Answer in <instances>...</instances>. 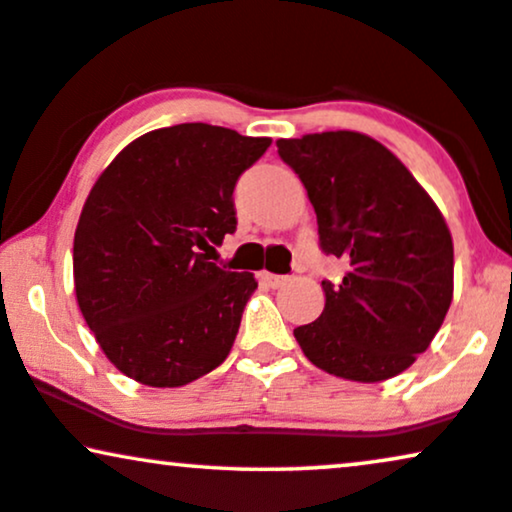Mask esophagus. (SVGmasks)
Instances as JSON below:
<instances>
[{"instance_id": "esophagus-1", "label": "esophagus", "mask_w": 512, "mask_h": 512, "mask_svg": "<svg viewBox=\"0 0 512 512\" xmlns=\"http://www.w3.org/2000/svg\"><path fill=\"white\" fill-rule=\"evenodd\" d=\"M260 281L267 283L269 288H281V286H286V283L290 281V276H278V274H271V271H262Z\"/></svg>"}]
</instances>
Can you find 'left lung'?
Wrapping results in <instances>:
<instances>
[{
  "instance_id": "1",
  "label": "left lung",
  "mask_w": 512,
  "mask_h": 512,
  "mask_svg": "<svg viewBox=\"0 0 512 512\" xmlns=\"http://www.w3.org/2000/svg\"><path fill=\"white\" fill-rule=\"evenodd\" d=\"M319 224V248L345 257L326 307L295 328L321 371L380 383L406 371L442 326L454 295V243L423 186L383 144L359 132L278 139Z\"/></svg>"
}]
</instances>
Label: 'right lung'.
Instances as JSON below:
<instances>
[{
    "mask_svg": "<svg viewBox=\"0 0 512 512\" xmlns=\"http://www.w3.org/2000/svg\"><path fill=\"white\" fill-rule=\"evenodd\" d=\"M269 146L205 122L155 129L89 191L73 245L77 304L127 378L181 387L229 357L257 281L200 250L236 231V181Z\"/></svg>",
    "mask_w": 512,
    "mask_h": 512,
    "instance_id": "obj_1",
    "label": "right lung"
}]
</instances>
